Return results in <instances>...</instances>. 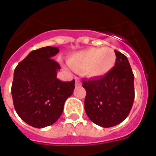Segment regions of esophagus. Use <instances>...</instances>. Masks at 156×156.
I'll list each match as a JSON object with an SVG mask.
<instances>
[{"label":"esophagus","mask_w":156,"mask_h":156,"mask_svg":"<svg viewBox=\"0 0 156 156\" xmlns=\"http://www.w3.org/2000/svg\"><path fill=\"white\" fill-rule=\"evenodd\" d=\"M75 80H76V86H78V85H81L82 84V82L78 79V78H75Z\"/></svg>","instance_id":"1"}]
</instances>
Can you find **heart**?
I'll return each instance as SVG.
<instances>
[{"label": "heart", "mask_w": 156, "mask_h": 156, "mask_svg": "<svg viewBox=\"0 0 156 156\" xmlns=\"http://www.w3.org/2000/svg\"><path fill=\"white\" fill-rule=\"evenodd\" d=\"M116 54L110 48H89L72 55L69 64L86 77L101 78L108 73L116 63Z\"/></svg>", "instance_id": "heart-1"}]
</instances>
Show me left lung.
Listing matches in <instances>:
<instances>
[{
	"instance_id": "obj_1",
	"label": "left lung",
	"mask_w": 156,
	"mask_h": 156,
	"mask_svg": "<svg viewBox=\"0 0 156 156\" xmlns=\"http://www.w3.org/2000/svg\"><path fill=\"white\" fill-rule=\"evenodd\" d=\"M116 63L108 73L83 81L84 109L92 122L104 128L120 124L129 114L134 98V76L127 57L115 51Z\"/></svg>"
}]
</instances>
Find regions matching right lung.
<instances>
[{
	"label": "right lung",
	"mask_w": 156,
	"mask_h": 156,
	"mask_svg": "<svg viewBox=\"0 0 156 156\" xmlns=\"http://www.w3.org/2000/svg\"><path fill=\"white\" fill-rule=\"evenodd\" d=\"M58 51L57 47L33 50L15 68L12 86L14 107L19 117L32 127L54 124L74 90V80L65 83L57 78L61 68L52 58Z\"/></svg>",
	"instance_id": "1"
}]
</instances>
